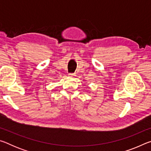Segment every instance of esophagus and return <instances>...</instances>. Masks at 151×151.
I'll use <instances>...</instances> for the list:
<instances>
[{
    "label": "esophagus",
    "mask_w": 151,
    "mask_h": 151,
    "mask_svg": "<svg viewBox=\"0 0 151 151\" xmlns=\"http://www.w3.org/2000/svg\"><path fill=\"white\" fill-rule=\"evenodd\" d=\"M68 75H69L70 77H73V76H75V74H74V73H69V74H68Z\"/></svg>",
    "instance_id": "obj_1"
}]
</instances>
